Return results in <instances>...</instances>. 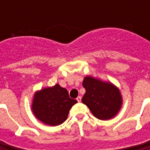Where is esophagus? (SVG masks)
Masks as SVG:
<instances>
[{
	"label": "esophagus",
	"mask_w": 150,
	"mask_h": 150,
	"mask_svg": "<svg viewBox=\"0 0 150 150\" xmlns=\"http://www.w3.org/2000/svg\"><path fill=\"white\" fill-rule=\"evenodd\" d=\"M81 100H82V98H81L80 96H79V97H78V98H77V101H78V103H80V102H81Z\"/></svg>",
	"instance_id": "34e87169"
}]
</instances>
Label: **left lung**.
<instances>
[{
    "label": "left lung",
    "instance_id": "1",
    "mask_svg": "<svg viewBox=\"0 0 150 150\" xmlns=\"http://www.w3.org/2000/svg\"><path fill=\"white\" fill-rule=\"evenodd\" d=\"M83 86L86 89L82 98L93 116L101 120L114 118L123 105V97L117 86L91 76L83 78Z\"/></svg>",
    "mask_w": 150,
    "mask_h": 150
}]
</instances>
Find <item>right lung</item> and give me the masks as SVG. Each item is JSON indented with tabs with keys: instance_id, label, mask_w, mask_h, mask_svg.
Here are the masks:
<instances>
[{
	"instance_id": "obj_1",
	"label": "right lung",
	"mask_w": 150,
	"mask_h": 150,
	"mask_svg": "<svg viewBox=\"0 0 150 150\" xmlns=\"http://www.w3.org/2000/svg\"><path fill=\"white\" fill-rule=\"evenodd\" d=\"M77 103L69 98L66 88L57 83L36 91L32 98V111L42 123L57 126L67 118L69 110Z\"/></svg>"
}]
</instances>
